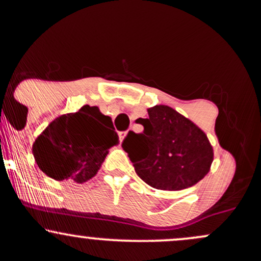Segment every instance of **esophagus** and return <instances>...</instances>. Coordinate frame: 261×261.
I'll use <instances>...</instances> for the list:
<instances>
[{
  "instance_id": "34e87169",
  "label": "esophagus",
  "mask_w": 261,
  "mask_h": 261,
  "mask_svg": "<svg viewBox=\"0 0 261 261\" xmlns=\"http://www.w3.org/2000/svg\"><path fill=\"white\" fill-rule=\"evenodd\" d=\"M126 134H127V131H125V133H119V136H120V140H121V141L125 139V136H126Z\"/></svg>"
}]
</instances>
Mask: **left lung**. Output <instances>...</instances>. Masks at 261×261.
<instances>
[{"label": "left lung", "instance_id": "1", "mask_svg": "<svg viewBox=\"0 0 261 261\" xmlns=\"http://www.w3.org/2000/svg\"><path fill=\"white\" fill-rule=\"evenodd\" d=\"M137 119L143 133L128 131L122 142L135 172L146 184L160 190H182L210 172L214 148L206 134L168 106L148 108Z\"/></svg>", "mask_w": 261, "mask_h": 261}]
</instances>
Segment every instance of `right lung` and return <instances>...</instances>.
<instances>
[{"mask_svg": "<svg viewBox=\"0 0 261 261\" xmlns=\"http://www.w3.org/2000/svg\"><path fill=\"white\" fill-rule=\"evenodd\" d=\"M118 143L112 119L97 107L85 106L50 122L33 143V154L50 178L82 184L97 174L109 148Z\"/></svg>", "mask_w": 261, "mask_h": 261, "instance_id": "1", "label": "right lung"}]
</instances>
